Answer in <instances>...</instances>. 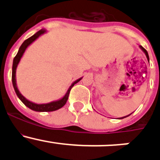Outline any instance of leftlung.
Here are the masks:
<instances>
[{"mask_svg":"<svg viewBox=\"0 0 160 160\" xmlns=\"http://www.w3.org/2000/svg\"><path fill=\"white\" fill-rule=\"evenodd\" d=\"M139 48H140V49H141L142 50V51H143V52H144L145 54H146V58H147V60H148V62H149V54H148V52L146 51V50L144 48H143L142 46H139ZM132 113H133V112H132ZM132 113H131L130 114H132ZM130 114H128V115H127V116H124V117H122V118H119L118 119H122V118H126V117H128V116H129Z\"/></svg>","mask_w":160,"mask_h":160,"instance_id":"obj_1","label":"left lung"}]
</instances>
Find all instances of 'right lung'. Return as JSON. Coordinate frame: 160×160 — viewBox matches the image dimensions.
<instances>
[{
	"label": "right lung",
	"mask_w": 160,
	"mask_h": 160,
	"mask_svg": "<svg viewBox=\"0 0 160 160\" xmlns=\"http://www.w3.org/2000/svg\"><path fill=\"white\" fill-rule=\"evenodd\" d=\"M47 32V30L42 29L39 30L38 32H37L36 33L34 34L32 36H31L30 38H28V39L25 40L23 43L22 44V46L19 48L18 52L17 55L15 56V57L14 58V60H13V65H12V83L13 87H14V91H15L16 94H17L18 98L22 101V102L25 104L26 107H28V108L32 109V111H38V112H49V111H54L58 110V109L61 108L62 107H63L64 105L67 103V100H68L69 94H70V92L71 88L74 86V84H76L77 83H78L80 80H81L83 77H80V78L77 79V80L73 82L72 84L70 85V87L69 88V89L67 90L66 94L62 97V98L59 100H56V101H51L49 103H46V104H36V103H34L32 101H28V99L25 98L23 95L21 93V92L19 91V90L18 89L17 87V82H16V70H17L18 65L19 62H20L21 59L23 56L24 53H25V50H26L27 48L32 44L33 42H35L37 38L39 36H41L43 34L46 33Z\"/></svg>",
	"instance_id": "obj_1"
}]
</instances>
